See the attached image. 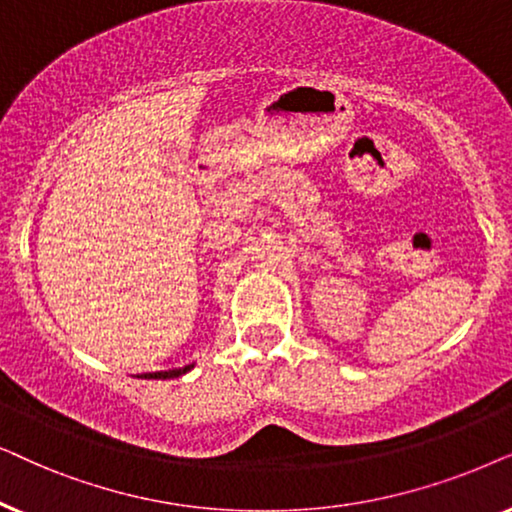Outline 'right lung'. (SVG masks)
Masks as SVG:
<instances>
[{
    "mask_svg": "<svg viewBox=\"0 0 512 512\" xmlns=\"http://www.w3.org/2000/svg\"><path fill=\"white\" fill-rule=\"evenodd\" d=\"M192 367L194 365H185V367H177V370H168V372H152V374H145V379H175V377H182V374H187Z\"/></svg>",
    "mask_w": 512,
    "mask_h": 512,
    "instance_id": "obj_1",
    "label": "right lung"
}]
</instances>
